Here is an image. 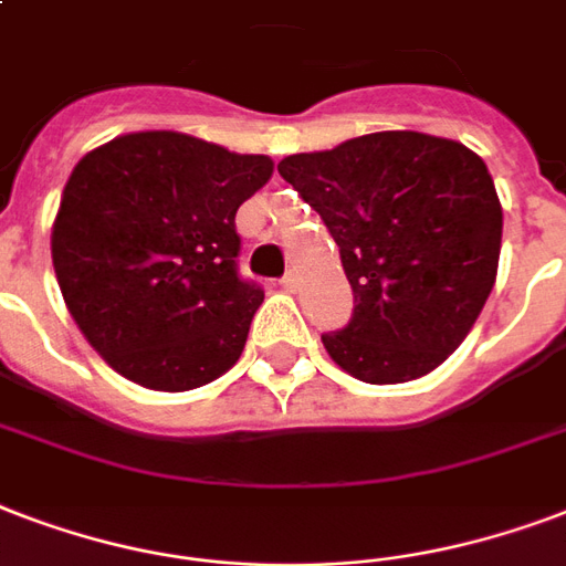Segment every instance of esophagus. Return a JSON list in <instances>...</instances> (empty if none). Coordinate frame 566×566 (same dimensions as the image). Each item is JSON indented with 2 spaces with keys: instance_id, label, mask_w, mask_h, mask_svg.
I'll use <instances>...</instances> for the list:
<instances>
[{
  "instance_id": "obj_1",
  "label": "esophagus",
  "mask_w": 566,
  "mask_h": 566,
  "mask_svg": "<svg viewBox=\"0 0 566 566\" xmlns=\"http://www.w3.org/2000/svg\"><path fill=\"white\" fill-rule=\"evenodd\" d=\"M282 287L284 291H296V287H300V275L296 273H284V279H282Z\"/></svg>"
}]
</instances>
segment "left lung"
I'll list each match as a JSON object with an SVG mask.
<instances>
[{
  "mask_svg": "<svg viewBox=\"0 0 566 566\" xmlns=\"http://www.w3.org/2000/svg\"><path fill=\"white\" fill-rule=\"evenodd\" d=\"M279 175L340 249L353 317L323 347L370 386L409 382L463 344L499 273L502 205L486 163L412 129L293 154Z\"/></svg>",
  "mask_w": 566,
  "mask_h": 566,
  "instance_id": "8db88e82",
  "label": "left lung"
}]
</instances>
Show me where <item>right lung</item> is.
Returning a JSON list of instances; mask_svg holds the SVG:
<instances>
[{
  "mask_svg": "<svg viewBox=\"0 0 566 566\" xmlns=\"http://www.w3.org/2000/svg\"><path fill=\"white\" fill-rule=\"evenodd\" d=\"M273 159L175 129L88 150L64 184L53 266L67 312L109 368L154 391L222 377L264 291L237 275L234 216Z\"/></svg>",
  "mask_w": 566,
  "mask_h": 566,
  "instance_id": "add662e5",
  "label": "right lung"
}]
</instances>
